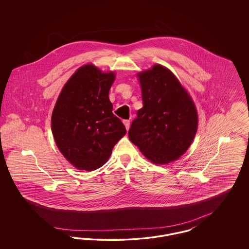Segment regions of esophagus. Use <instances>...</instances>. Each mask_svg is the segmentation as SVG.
<instances>
[{
	"mask_svg": "<svg viewBox=\"0 0 249 249\" xmlns=\"http://www.w3.org/2000/svg\"><path fill=\"white\" fill-rule=\"evenodd\" d=\"M123 123H124V125H125V127H126V129L129 130V128H130V120H129V119H124V120H123Z\"/></svg>",
	"mask_w": 249,
	"mask_h": 249,
	"instance_id": "obj_1",
	"label": "esophagus"
}]
</instances>
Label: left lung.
<instances>
[{
    "instance_id": "left-lung-1",
    "label": "left lung",
    "mask_w": 249,
    "mask_h": 249,
    "mask_svg": "<svg viewBox=\"0 0 249 249\" xmlns=\"http://www.w3.org/2000/svg\"><path fill=\"white\" fill-rule=\"evenodd\" d=\"M143 107L130 130V142L155 164L178 160L190 147L198 128L193 101L175 74L162 65L138 73Z\"/></svg>"
}]
</instances>
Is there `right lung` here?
I'll list each match as a JSON object with an SVG mask.
<instances>
[{
	"label": "right lung",
	"instance_id": "obj_1",
	"mask_svg": "<svg viewBox=\"0 0 249 249\" xmlns=\"http://www.w3.org/2000/svg\"><path fill=\"white\" fill-rule=\"evenodd\" d=\"M115 76L113 71L84 65L64 85L53 109L51 129L56 144L79 170L93 171L104 165L126 134L108 97Z\"/></svg>",
	"mask_w": 249,
	"mask_h": 249
}]
</instances>
